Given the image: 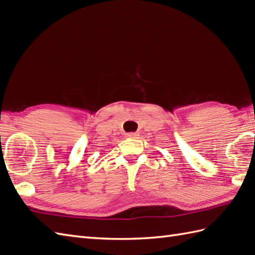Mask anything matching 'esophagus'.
<instances>
[{"mask_svg": "<svg viewBox=\"0 0 255 255\" xmlns=\"http://www.w3.org/2000/svg\"><path fill=\"white\" fill-rule=\"evenodd\" d=\"M126 136L128 138H137L139 136V133H137V132H129V133L126 134Z\"/></svg>", "mask_w": 255, "mask_h": 255, "instance_id": "esophagus-1", "label": "esophagus"}]
</instances>
